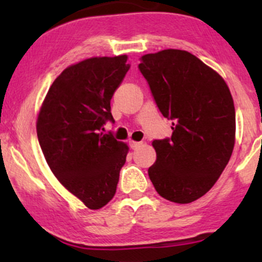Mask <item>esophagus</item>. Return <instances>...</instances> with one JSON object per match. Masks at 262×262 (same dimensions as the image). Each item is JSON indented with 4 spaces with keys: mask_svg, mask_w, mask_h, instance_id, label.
Listing matches in <instances>:
<instances>
[{
    "mask_svg": "<svg viewBox=\"0 0 262 262\" xmlns=\"http://www.w3.org/2000/svg\"><path fill=\"white\" fill-rule=\"evenodd\" d=\"M141 144H143L141 141H134V140L129 141V146H130L132 149H138L141 145Z\"/></svg>",
    "mask_w": 262,
    "mask_h": 262,
    "instance_id": "1",
    "label": "esophagus"
}]
</instances>
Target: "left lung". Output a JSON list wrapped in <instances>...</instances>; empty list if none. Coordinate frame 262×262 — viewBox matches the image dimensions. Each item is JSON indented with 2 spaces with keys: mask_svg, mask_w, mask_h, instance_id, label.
<instances>
[{
  "mask_svg": "<svg viewBox=\"0 0 262 262\" xmlns=\"http://www.w3.org/2000/svg\"><path fill=\"white\" fill-rule=\"evenodd\" d=\"M156 106L172 121V135L154 140L156 161L148 173L159 194L191 203L213 187L235 143V108L218 73L185 50L166 49L140 58Z\"/></svg>",
  "mask_w": 262,
  "mask_h": 262,
  "instance_id": "obj_1",
  "label": "left lung"
}]
</instances>
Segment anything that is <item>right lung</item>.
I'll use <instances>...</instances> for the list:
<instances>
[{
	"label": "right lung",
	"instance_id": "right-lung-1",
	"mask_svg": "<svg viewBox=\"0 0 262 262\" xmlns=\"http://www.w3.org/2000/svg\"><path fill=\"white\" fill-rule=\"evenodd\" d=\"M127 55L66 68L50 86L37 121L45 160L60 183L90 209L112 200L128 146L111 133V100L128 73Z\"/></svg>",
	"mask_w": 262,
	"mask_h": 262
}]
</instances>
